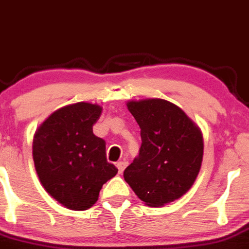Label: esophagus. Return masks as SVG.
I'll use <instances>...</instances> for the list:
<instances>
[{"mask_svg":"<svg viewBox=\"0 0 249 249\" xmlns=\"http://www.w3.org/2000/svg\"><path fill=\"white\" fill-rule=\"evenodd\" d=\"M127 166V162L126 161H119L117 163V167H118V171H119V174H123V172H124V169L126 168Z\"/></svg>","mask_w":249,"mask_h":249,"instance_id":"obj_1","label":"esophagus"}]
</instances>
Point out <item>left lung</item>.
I'll return each mask as SVG.
<instances>
[{"instance_id":"8db88e82","label":"left lung","mask_w":249,"mask_h":249,"mask_svg":"<svg viewBox=\"0 0 249 249\" xmlns=\"http://www.w3.org/2000/svg\"><path fill=\"white\" fill-rule=\"evenodd\" d=\"M138 122L141 147L124 179L148 206L177 200L194 184L204 155L203 134L178 106L161 98L129 101Z\"/></svg>"}]
</instances>
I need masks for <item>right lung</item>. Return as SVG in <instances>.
<instances>
[{"label": "right lung", "mask_w": 249, "mask_h": 249, "mask_svg": "<svg viewBox=\"0 0 249 249\" xmlns=\"http://www.w3.org/2000/svg\"><path fill=\"white\" fill-rule=\"evenodd\" d=\"M99 104L78 102L50 114L36 129L33 160L36 174L51 198L70 210H87L102 187L118 173L107 161L106 141L93 134Z\"/></svg>", "instance_id": "1"}]
</instances>
